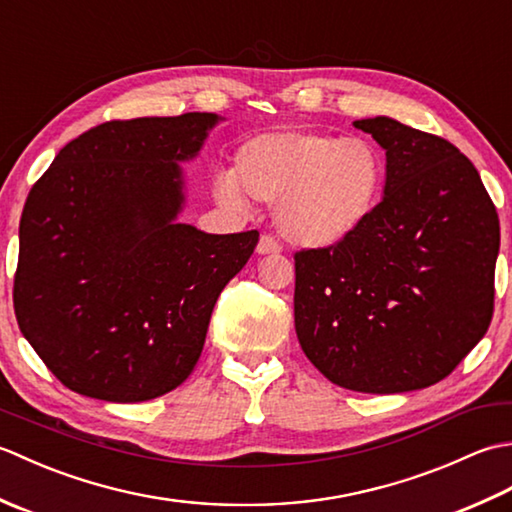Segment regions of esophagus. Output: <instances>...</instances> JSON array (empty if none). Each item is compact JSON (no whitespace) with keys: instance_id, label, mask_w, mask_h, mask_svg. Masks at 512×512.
<instances>
[{"instance_id":"esophagus-1","label":"esophagus","mask_w":512,"mask_h":512,"mask_svg":"<svg viewBox=\"0 0 512 512\" xmlns=\"http://www.w3.org/2000/svg\"><path fill=\"white\" fill-rule=\"evenodd\" d=\"M257 253L259 255H277V253H281V244L273 235H262L257 244Z\"/></svg>"}]
</instances>
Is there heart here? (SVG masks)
Returning <instances> with one entry per match:
<instances>
[{"label": "heart", "mask_w": 512, "mask_h": 512, "mask_svg": "<svg viewBox=\"0 0 512 512\" xmlns=\"http://www.w3.org/2000/svg\"><path fill=\"white\" fill-rule=\"evenodd\" d=\"M385 158L365 138L325 132H270L246 140L233 176L215 193L244 206L246 198L275 202L279 231L299 246H334L354 235L376 209Z\"/></svg>", "instance_id": "b5f03b06"}]
</instances>
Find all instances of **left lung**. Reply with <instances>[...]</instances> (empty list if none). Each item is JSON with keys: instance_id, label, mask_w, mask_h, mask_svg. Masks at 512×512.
<instances>
[{"instance_id": "8db88e82", "label": "left lung", "mask_w": 512, "mask_h": 512, "mask_svg": "<svg viewBox=\"0 0 512 512\" xmlns=\"http://www.w3.org/2000/svg\"><path fill=\"white\" fill-rule=\"evenodd\" d=\"M385 149V195L343 242L295 253V330L334 385L402 394L447 378L493 319L499 217L473 162L394 118L354 121Z\"/></svg>"}]
</instances>
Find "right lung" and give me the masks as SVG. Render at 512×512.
Masks as SVG:
<instances>
[{"label":"right lung","mask_w":512,"mask_h":512,"mask_svg":"<svg viewBox=\"0 0 512 512\" xmlns=\"http://www.w3.org/2000/svg\"><path fill=\"white\" fill-rule=\"evenodd\" d=\"M215 114L107 121L32 184L19 222L13 303L21 334L81 396L143 402L176 389L202 354L224 286L257 231L178 224L182 171Z\"/></svg>","instance_id":"right-lung-1"}]
</instances>
